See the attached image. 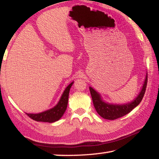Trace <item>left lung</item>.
<instances>
[{
	"instance_id": "8db88e82",
	"label": "left lung",
	"mask_w": 159,
	"mask_h": 159,
	"mask_svg": "<svg viewBox=\"0 0 159 159\" xmlns=\"http://www.w3.org/2000/svg\"><path fill=\"white\" fill-rule=\"evenodd\" d=\"M148 82V74L145 76V80L143 84V86L140 93H139L138 97L134 99L133 101L130 103L122 104V105H117V104H110L106 103L101 98V95L97 93L94 89L90 87V91L91 97H92L93 103L94 107L100 116L103 119H109V120H114L125 115L127 114L131 111L138 106L142 101L143 96L145 93Z\"/></svg>"
}]
</instances>
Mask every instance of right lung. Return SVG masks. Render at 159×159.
<instances>
[{"label": "right lung", "instance_id": "add662e5", "mask_svg": "<svg viewBox=\"0 0 159 159\" xmlns=\"http://www.w3.org/2000/svg\"><path fill=\"white\" fill-rule=\"evenodd\" d=\"M73 83L74 82L66 87L57 105L54 106L53 108L45 111L44 112L39 113V114H27V116L34 121H43V122L52 123L59 120L66 109L67 104H68L69 90H70V88Z\"/></svg>", "mask_w": 159, "mask_h": 159}]
</instances>
